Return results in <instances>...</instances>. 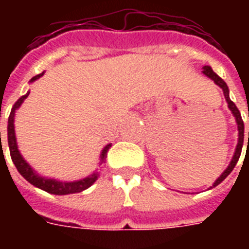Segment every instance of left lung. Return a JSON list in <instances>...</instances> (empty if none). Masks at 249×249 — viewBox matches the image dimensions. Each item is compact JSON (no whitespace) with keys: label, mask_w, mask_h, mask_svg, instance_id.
I'll return each instance as SVG.
<instances>
[{"label":"left lung","mask_w":249,"mask_h":249,"mask_svg":"<svg viewBox=\"0 0 249 249\" xmlns=\"http://www.w3.org/2000/svg\"><path fill=\"white\" fill-rule=\"evenodd\" d=\"M203 73H204L207 77H209L211 80H213V81H214V84L220 86L221 89H222V91H224V95H225V99H226V102H228L229 108H230V111H231L232 115H234V117H235L236 124H238V132H239V136H238V144H236L235 152H234V156H232L231 161H230V164H229L228 168L225 169L224 173L221 174L220 177L217 178L216 181H214V183L211 186V189H212V187H216L217 185H220L221 182L224 181L225 178L228 177L229 174L231 173V170L234 169V166L236 165L238 160H239L240 154H242V148H243L244 123H243V120H242V115H240L239 109L236 108L235 103H234V102L230 99V97H229V88H228V85H226V83H225L224 80L221 79L220 76L217 75V73H214L212 68L209 67V66H204V67H203ZM248 144H249V133H248Z\"/></svg>","instance_id":"1"}]
</instances>
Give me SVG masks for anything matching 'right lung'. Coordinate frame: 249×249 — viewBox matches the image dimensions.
<instances>
[{
    "instance_id": "right-lung-1",
    "label": "right lung",
    "mask_w": 249,
    "mask_h": 249,
    "mask_svg": "<svg viewBox=\"0 0 249 249\" xmlns=\"http://www.w3.org/2000/svg\"><path fill=\"white\" fill-rule=\"evenodd\" d=\"M44 75V72L40 73V75L35 76L31 79L29 83H33L36 81L37 79H40L41 76ZM29 95V91H27V94H24L23 97H20L15 102V105L13 106L11 108V112H10L9 121H7V142H9V148H10V155H11V160L13 163L17 166L18 172L23 176V177L32 183L33 186H36L38 189L44 190L46 193L54 194V195H67V194H75V193H81L84 190H86L88 187L93 185L94 182L98 179V176L99 173L98 172H94L93 174H90L88 177L83 178V179H79V181L73 182H67V181H58V179H54V178H46L40 176L38 173L35 172L32 166L29 165L23 156L18 150V143H17V137H15V126H14V120H15V112L17 109L21 106V103L24 102V99ZM1 136V134H0ZM1 141V137H0ZM111 147V143H108L103 150H102L101 154V163H105L106 158H107V151Z\"/></svg>"
}]
</instances>
